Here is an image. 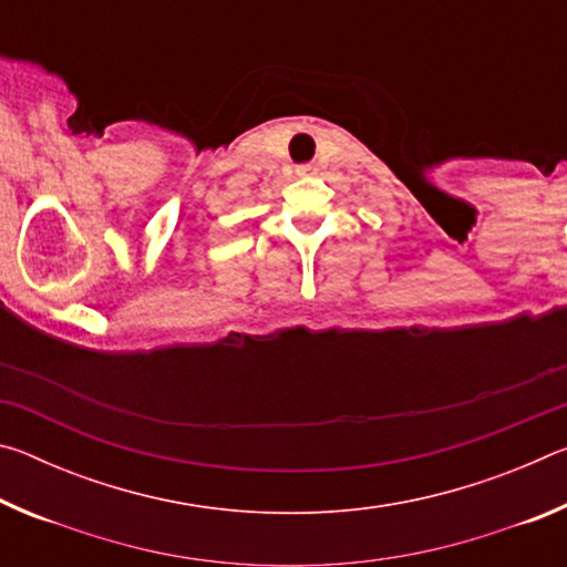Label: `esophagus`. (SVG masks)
Instances as JSON below:
<instances>
[{
  "instance_id": "1",
  "label": "esophagus",
  "mask_w": 567,
  "mask_h": 567,
  "mask_svg": "<svg viewBox=\"0 0 567 567\" xmlns=\"http://www.w3.org/2000/svg\"><path fill=\"white\" fill-rule=\"evenodd\" d=\"M310 172H312V167H310V165H305V167H297V175H300V177L310 175Z\"/></svg>"
}]
</instances>
